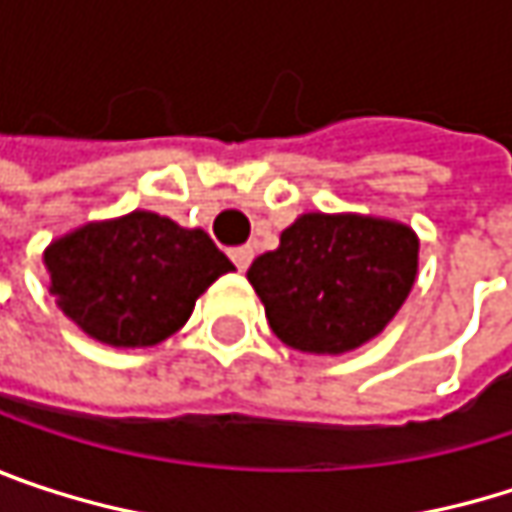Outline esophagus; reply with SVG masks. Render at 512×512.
I'll list each match as a JSON object with an SVG mask.
<instances>
[{"mask_svg": "<svg viewBox=\"0 0 512 512\" xmlns=\"http://www.w3.org/2000/svg\"><path fill=\"white\" fill-rule=\"evenodd\" d=\"M252 257H255V249L252 246H240V249H231V260L240 272H246L252 266Z\"/></svg>", "mask_w": 512, "mask_h": 512, "instance_id": "34e87169", "label": "esophagus"}]
</instances>
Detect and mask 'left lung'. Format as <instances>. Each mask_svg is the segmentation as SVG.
<instances>
[{"instance_id":"1","label":"left lung","mask_w":512,"mask_h":512,"mask_svg":"<svg viewBox=\"0 0 512 512\" xmlns=\"http://www.w3.org/2000/svg\"><path fill=\"white\" fill-rule=\"evenodd\" d=\"M418 272V237L373 216L305 213L249 266L269 329L302 353H347L379 335Z\"/></svg>"}]
</instances>
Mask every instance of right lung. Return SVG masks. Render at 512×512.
<instances>
[{
    "instance_id": "right-lung-1",
    "label": "right lung",
    "mask_w": 512,
    "mask_h": 512,
    "mask_svg": "<svg viewBox=\"0 0 512 512\" xmlns=\"http://www.w3.org/2000/svg\"><path fill=\"white\" fill-rule=\"evenodd\" d=\"M52 293L91 338L112 347H154L192 314L195 299L234 263L204 231L165 216L85 225L47 249Z\"/></svg>"
}]
</instances>
